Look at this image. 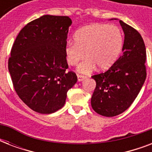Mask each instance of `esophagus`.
<instances>
[{
  "instance_id": "34e87169",
  "label": "esophagus",
  "mask_w": 152,
  "mask_h": 152,
  "mask_svg": "<svg viewBox=\"0 0 152 152\" xmlns=\"http://www.w3.org/2000/svg\"><path fill=\"white\" fill-rule=\"evenodd\" d=\"M77 79H78L79 82H80V81H83V80H85L86 76H83V75H80V74H78V75H77Z\"/></svg>"
}]
</instances>
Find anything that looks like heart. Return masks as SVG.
Listing matches in <instances>:
<instances>
[{
    "label": "heart",
    "instance_id": "1",
    "mask_svg": "<svg viewBox=\"0 0 152 152\" xmlns=\"http://www.w3.org/2000/svg\"><path fill=\"white\" fill-rule=\"evenodd\" d=\"M75 41L68 42L64 47L67 61L76 65L83 73H89L98 65L108 69L117 61L123 46V35L119 27L113 24L94 23L79 29L74 35Z\"/></svg>",
    "mask_w": 152,
    "mask_h": 152
}]
</instances>
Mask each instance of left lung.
Returning a JSON list of instances; mask_svg holds the SVG:
<instances>
[{"label": "left lung", "mask_w": 152, "mask_h": 152, "mask_svg": "<svg viewBox=\"0 0 152 152\" xmlns=\"http://www.w3.org/2000/svg\"><path fill=\"white\" fill-rule=\"evenodd\" d=\"M119 23L125 34L122 55L107 71L91 76L96 82L91 106L105 117L126 110L137 97L147 76L146 48L141 35L121 20Z\"/></svg>", "instance_id": "8db88e82"}]
</instances>
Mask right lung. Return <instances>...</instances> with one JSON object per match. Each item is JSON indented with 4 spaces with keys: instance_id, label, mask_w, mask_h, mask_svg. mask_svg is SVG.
I'll use <instances>...</instances> for the list:
<instances>
[{
    "instance_id": "add662e5",
    "label": "right lung",
    "mask_w": 152,
    "mask_h": 152,
    "mask_svg": "<svg viewBox=\"0 0 152 152\" xmlns=\"http://www.w3.org/2000/svg\"><path fill=\"white\" fill-rule=\"evenodd\" d=\"M72 20L45 15L28 23L11 50L8 71L18 96L39 113H54L64 106L68 91L77 82L69 68L64 47Z\"/></svg>"
}]
</instances>
